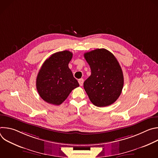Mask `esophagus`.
<instances>
[{"label":"esophagus","instance_id":"34e87169","mask_svg":"<svg viewBox=\"0 0 158 158\" xmlns=\"http://www.w3.org/2000/svg\"><path fill=\"white\" fill-rule=\"evenodd\" d=\"M78 82H79V85H80L81 86H82V84H83V82H84V79H79V80H78Z\"/></svg>","mask_w":158,"mask_h":158}]
</instances>
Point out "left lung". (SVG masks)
Masks as SVG:
<instances>
[{"mask_svg":"<svg viewBox=\"0 0 158 158\" xmlns=\"http://www.w3.org/2000/svg\"><path fill=\"white\" fill-rule=\"evenodd\" d=\"M91 74L84 82L90 101L98 107L113 104L121 94L124 76L115 57L105 49H97L84 54Z\"/></svg>","mask_w":158,"mask_h":158,"instance_id":"obj_1","label":"left lung"}]
</instances>
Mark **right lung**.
I'll list each match as a JSON object with an SVG mask.
<instances>
[{"mask_svg":"<svg viewBox=\"0 0 158 158\" xmlns=\"http://www.w3.org/2000/svg\"><path fill=\"white\" fill-rule=\"evenodd\" d=\"M73 53L64 51L52 54L43 63L36 79V88L46 102L61 104L73 90L79 86L68 64Z\"/></svg>","mask_w":158,"mask_h":158,"instance_id":"right-lung-1","label":"right lung"}]
</instances>
